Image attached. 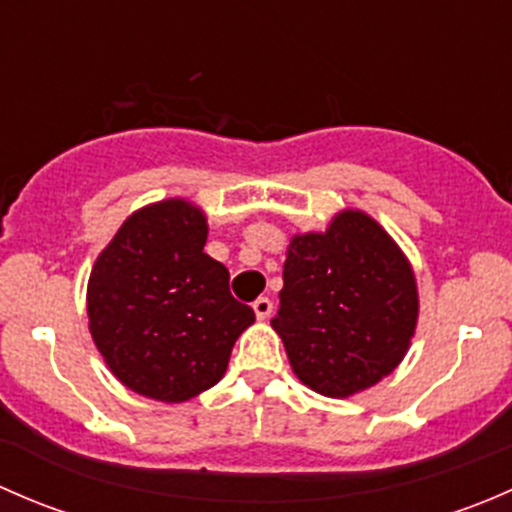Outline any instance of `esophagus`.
<instances>
[{"label": "esophagus", "instance_id": "obj_1", "mask_svg": "<svg viewBox=\"0 0 512 512\" xmlns=\"http://www.w3.org/2000/svg\"><path fill=\"white\" fill-rule=\"evenodd\" d=\"M252 309H255L257 319H267L272 314V299L270 297H257L252 302Z\"/></svg>", "mask_w": 512, "mask_h": 512}]
</instances>
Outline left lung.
<instances>
[{
    "label": "left lung",
    "instance_id": "1",
    "mask_svg": "<svg viewBox=\"0 0 512 512\" xmlns=\"http://www.w3.org/2000/svg\"><path fill=\"white\" fill-rule=\"evenodd\" d=\"M272 327L302 384L332 399L399 366L418 317L411 265L376 220L347 210L327 232L294 235Z\"/></svg>",
    "mask_w": 512,
    "mask_h": 512
}]
</instances>
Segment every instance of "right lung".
<instances>
[{
	"label": "right lung",
	"mask_w": 512,
	"mask_h": 512,
	"mask_svg": "<svg viewBox=\"0 0 512 512\" xmlns=\"http://www.w3.org/2000/svg\"><path fill=\"white\" fill-rule=\"evenodd\" d=\"M205 215L173 198L133 213L89 277V329L118 381L180 404L223 379L255 312L230 294V272L203 252Z\"/></svg>",
	"instance_id": "obj_1"
}]
</instances>
